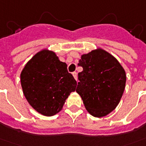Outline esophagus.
Instances as JSON below:
<instances>
[{
	"mask_svg": "<svg viewBox=\"0 0 146 146\" xmlns=\"http://www.w3.org/2000/svg\"><path fill=\"white\" fill-rule=\"evenodd\" d=\"M73 77H74V79L76 80H77V74H76V72H73Z\"/></svg>",
	"mask_w": 146,
	"mask_h": 146,
	"instance_id": "obj_1",
	"label": "esophagus"
}]
</instances>
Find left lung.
I'll list each match as a JSON object with an SVG mask.
<instances>
[{
    "label": "left lung",
    "mask_w": 146,
    "mask_h": 146,
    "mask_svg": "<svg viewBox=\"0 0 146 146\" xmlns=\"http://www.w3.org/2000/svg\"><path fill=\"white\" fill-rule=\"evenodd\" d=\"M76 93L90 114L103 117L115 109L125 90L126 75L119 61L101 48L81 56Z\"/></svg>",
    "instance_id": "1"
}]
</instances>
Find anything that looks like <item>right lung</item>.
Returning <instances> with one entry per match:
<instances>
[{"mask_svg":"<svg viewBox=\"0 0 146 146\" xmlns=\"http://www.w3.org/2000/svg\"><path fill=\"white\" fill-rule=\"evenodd\" d=\"M23 93L36 112L52 116L62 109L76 81L53 51L43 50L27 62L21 73Z\"/></svg>","mask_w":146,"mask_h":146,"instance_id":"add662e5","label":"right lung"}]
</instances>
